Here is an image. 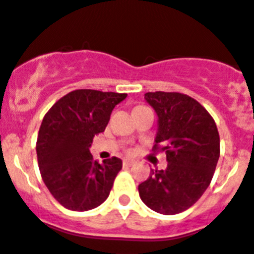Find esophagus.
Masks as SVG:
<instances>
[{"instance_id":"obj_1","label":"esophagus","mask_w":254,"mask_h":254,"mask_svg":"<svg viewBox=\"0 0 254 254\" xmlns=\"http://www.w3.org/2000/svg\"><path fill=\"white\" fill-rule=\"evenodd\" d=\"M133 161H129V160H125L123 161V166L125 167H131V166H133Z\"/></svg>"}]
</instances>
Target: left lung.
I'll return each instance as SVG.
<instances>
[{"label": "left lung", "instance_id": "1", "mask_svg": "<svg viewBox=\"0 0 254 254\" xmlns=\"http://www.w3.org/2000/svg\"><path fill=\"white\" fill-rule=\"evenodd\" d=\"M144 98L158 117L153 149L166 152L167 167L152 170L139 184L140 198L157 213L178 214L209 187L219 158V133L206 109L187 94L148 92Z\"/></svg>", "mask_w": 254, "mask_h": 254}]
</instances>
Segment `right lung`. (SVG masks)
<instances>
[{
  "label": "right lung",
  "instance_id": "add662e5",
  "mask_svg": "<svg viewBox=\"0 0 254 254\" xmlns=\"http://www.w3.org/2000/svg\"><path fill=\"white\" fill-rule=\"evenodd\" d=\"M126 93L76 89L58 100L45 114L37 135V161L44 183L66 209L87 211L109 197L122 160L98 163L91 148L105 131L113 109Z\"/></svg>",
  "mask_w": 254,
  "mask_h": 254
}]
</instances>
